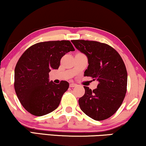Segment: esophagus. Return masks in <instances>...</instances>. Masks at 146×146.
<instances>
[{"mask_svg":"<svg viewBox=\"0 0 146 146\" xmlns=\"http://www.w3.org/2000/svg\"><path fill=\"white\" fill-rule=\"evenodd\" d=\"M76 84H75V83H70V87H76Z\"/></svg>","mask_w":146,"mask_h":146,"instance_id":"34e87169","label":"esophagus"}]
</instances>
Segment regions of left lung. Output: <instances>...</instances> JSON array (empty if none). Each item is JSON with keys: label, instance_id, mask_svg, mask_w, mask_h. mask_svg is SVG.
I'll return each mask as SVG.
<instances>
[{"label": "left lung", "instance_id": "1", "mask_svg": "<svg viewBox=\"0 0 146 146\" xmlns=\"http://www.w3.org/2000/svg\"><path fill=\"white\" fill-rule=\"evenodd\" d=\"M87 57L84 76H91L99 84L93 91L84 87L85 93L78 100L80 109L95 120L112 116L123 103L127 93V72L123 59L114 48L97 41L71 40Z\"/></svg>", "mask_w": 146, "mask_h": 146}]
</instances>
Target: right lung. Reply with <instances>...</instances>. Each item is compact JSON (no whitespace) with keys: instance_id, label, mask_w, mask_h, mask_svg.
<instances>
[{"instance_id":"obj_1","label":"right lung","mask_w":146,"mask_h":146,"mask_svg":"<svg viewBox=\"0 0 146 146\" xmlns=\"http://www.w3.org/2000/svg\"><path fill=\"white\" fill-rule=\"evenodd\" d=\"M74 50L69 40L47 41L34 44L22 54L15 68L14 87L28 112L41 116L58 107L69 83L49 81L48 73L58 69L62 57Z\"/></svg>"}]
</instances>
